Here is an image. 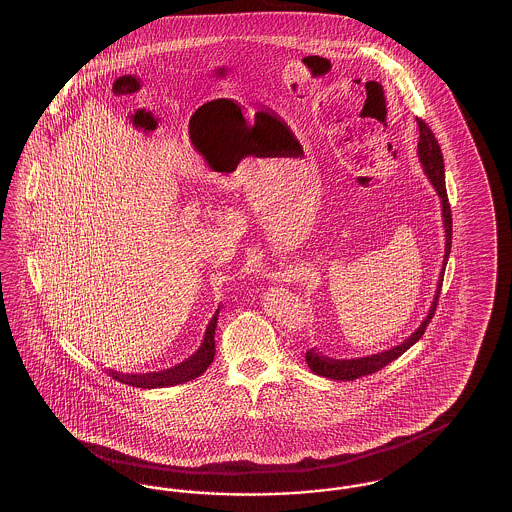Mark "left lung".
I'll use <instances>...</instances> for the list:
<instances>
[{
  "label": "left lung",
  "mask_w": 512,
  "mask_h": 512,
  "mask_svg": "<svg viewBox=\"0 0 512 512\" xmlns=\"http://www.w3.org/2000/svg\"><path fill=\"white\" fill-rule=\"evenodd\" d=\"M418 122V130H420V140H418V159L422 163V169L426 172V176L430 178V182L434 184L439 199H441V215H443V228H445V255H443V268L439 272L438 290L434 295L432 307L428 311V317L422 320V324L414 330L413 334L391 347L388 351L376 353V355H368V357H359V359H332L326 355H320L317 349H309L305 353V361L309 368L324 378L330 380H357L366 374H374L378 370H382L384 366L390 365L391 361H395L397 357H401L411 345L422 338L426 326L430 324V320L434 318L436 307H438L439 293H441V284H443V274H445V265L451 253V236H453V219H451V205L447 199V190H445V169H443V155L439 149L438 140L434 136V132L430 130V126L422 119H416Z\"/></svg>",
  "instance_id": "left-lung-1"
}]
</instances>
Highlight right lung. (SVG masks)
Instances as JSON below:
<instances>
[{"instance_id": "right-lung-1", "label": "right lung", "mask_w": 512, "mask_h": 512, "mask_svg": "<svg viewBox=\"0 0 512 512\" xmlns=\"http://www.w3.org/2000/svg\"><path fill=\"white\" fill-rule=\"evenodd\" d=\"M217 320H219V309L207 324L203 343L195 351L192 357L182 361L180 365L172 366L161 372H147V374H121L115 370H109V376L119 380L122 384L134 386V388H169V386H178L184 382L195 380L201 376L207 366L213 363L215 359V330H217Z\"/></svg>"}]
</instances>
